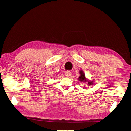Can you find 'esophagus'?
<instances>
[{
	"instance_id": "esophagus-1",
	"label": "esophagus",
	"mask_w": 131,
	"mask_h": 131,
	"mask_svg": "<svg viewBox=\"0 0 131 131\" xmlns=\"http://www.w3.org/2000/svg\"><path fill=\"white\" fill-rule=\"evenodd\" d=\"M72 75V72L70 71H67L65 73V76H66L67 77H70V76H71Z\"/></svg>"
}]
</instances>
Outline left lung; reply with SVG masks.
<instances>
[{
    "mask_svg": "<svg viewBox=\"0 0 131 131\" xmlns=\"http://www.w3.org/2000/svg\"><path fill=\"white\" fill-rule=\"evenodd\" d=\"M79 73H80V76L78 78V80L80 81L84 82H88V86H90V85H92L93 84V81H88L87 80L86 77H85V74L82 70H80L79 71Z\"/></svg>",
    "mask_w": 131,
    "mask_h": 131,
    "instance_id": "left-lung-1",
    "label": "left lung"
}]
</instances>
